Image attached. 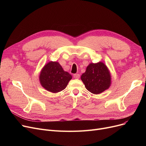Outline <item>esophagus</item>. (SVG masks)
<instances>
[{
	"mask_svg": "<svg viewBox=\"0 0 146 146\" xmlns=\"http://www.w3.org/2000/svg\"><path fill=\"white\" fill-rule=\"evenodd\" d=\"M73 77L75 79H79L80 78V74H78V73L74 74H73Z\"/></svg>",
	"mask_w": 146,
	"mask_h": 146,
	"instance_id": "1",
	"label": "esophagus"
}]
</instances>
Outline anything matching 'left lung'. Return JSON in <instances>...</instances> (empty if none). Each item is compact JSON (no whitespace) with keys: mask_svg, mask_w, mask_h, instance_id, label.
Listing matches in <instances>:
<instances>
[{"mask_svg":"<svg viewBox=\"0 0 146 146\" xmlns=\"http://www.w3.org/2000/svg\"><path fill=\"white\" fill-rule=\"evenodd\" d=\"M81 80L86 89L94 94H101L111 85V75L109 69L103 62L90 63Z\"/></svg>","mask_w":146,"mask_h":146,"instance_id":"obj_1","label":"left lung"}]
</instances>
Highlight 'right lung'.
Segmentation results:
<instances>
[{
  "label": "right lung",
  "instance_id": "1",
  "mask_svg": "<svg viewBox=\"0 0 146 146\" xmlns=\"http://www.w3.org/2000/svg\"><path fill=\"white\" fill-rule=\"evenodd\" d=\"M72 79L57 61H50L41 69L39 80L41 85L48 92L57 93L64 90Z\"/></svg>",
  "mask_w": 146,
  "mask_h": 146
}]
</instances>
